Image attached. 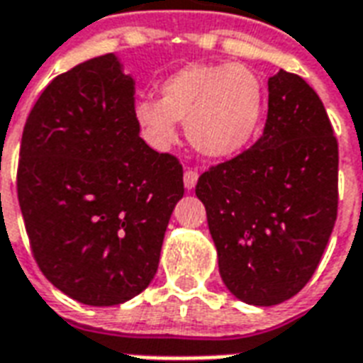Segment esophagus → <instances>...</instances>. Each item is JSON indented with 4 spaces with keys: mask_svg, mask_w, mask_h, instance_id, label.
<instances>
[{
    "mask_svg": "<svg viewBox=\"0 0 363 363\" xmlns=\"http://www.w3.org/2000/svg\"><path fill=\"white\" fill-rule=\"evenodd\" d=\"M198 182V171L196 169H186L184 171V188L186 190H192Z\"/></svg>",
    "mask_w": 363,
    "mask_h": 363,
    "instance_id": "1",
    "label": "esophagus"
}]
</instances>
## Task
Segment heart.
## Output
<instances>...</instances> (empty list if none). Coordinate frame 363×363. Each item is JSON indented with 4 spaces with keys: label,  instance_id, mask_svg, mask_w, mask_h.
I'll return each mask as SVG.
<instances>
[{
    "label": "heart",
    "instance_id": "b5f03b06",
    "mask_svg": "<svg viewBox=\"0 0 363 363\" xmlns=\"http://www.w3.org/2000/svg\"><path fill=\"white\" fill-rule=\"evenodd\" d=\"M160 99H137L133 113L148 141L167 148L177 141V122L207 158H228L248 147L264 113L262 82L239 64H190L160 84Z\"/></svg>",
    "mask_w": 363,
    "mask_h": 363
}]
</instances>
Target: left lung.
<instances>
[{
	"mask_svg": "<svg viewBox=\"0 0 363 363\" xmlns=\"http://www.w3.org/2000/svg\"><path fill=\"white\" fill-rule=\"evenodd\" d=\"M267 90L264 135L196 186L222 281L258 307L309 282L337 218V139L318 94L284 69Z\"/></svg>",
	"mask_w": 363,
	"mask_h": 363,
	"instance_id": "left-lung-1",
	"label": "left lung"
}]
</instances>
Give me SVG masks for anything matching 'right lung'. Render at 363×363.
I'll return each instance as SVG.
<instances>
[{
	"label": "right lung",
	"instance_id": "right-lung-1",
	"mask_svg": "<svg viewBox=\"0 0 363 363\" xmlns=\"http://www.w3.org/2000/svg\"><path fill=\"white\" fill-rule=\"evenodd\" d=\"M135 82L115 54L48 84L22 133L16 190L39 269L65 296L109 307L156 275L184 194L182 165L139 137Z\"/></svg>",
	"mask_w": 363,
	"mask_h": 363
}]
</instances>
